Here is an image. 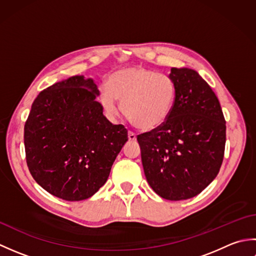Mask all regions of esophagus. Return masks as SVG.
Returning a JSON list of instances; mask_svg holds the SVG:
<instances>
[{"mask_svg":"<svg viewBox=\"0 0 256 256\" xmlns=\"http://www.w3.org/2000/svg\"><path fill=\"white\" fill-rule=\"evenodd\" d=\"M128 140H131V142H135V140H136V135H135L133 132H128Z\"/></svg>","mask_w":256,"mask_h":256,"instance_id":"1","label":"esophagus"}]
</instances>
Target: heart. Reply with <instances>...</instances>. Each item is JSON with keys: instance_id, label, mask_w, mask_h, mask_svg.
<instances>
[{"instance_id": "1", "label": "heart", "mask_w": 256, "mask_h": 256, "mask_svg": "<svg viewBox=\"0 0 256 256\" xmlns=\"http://www.w3.org/2000/svg\"><path fill=\"white\" fill-rule=\"evenodd\" d=\"M99 98L108 116L116 118L118 114V100L134 126L150 132L170 118L175 103L176 86L168 74L140 66L123 67L108 74Z\"/></svg>"}]
</instances>
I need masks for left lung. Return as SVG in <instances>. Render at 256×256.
<instances>
[{
    "mask_svg": "<svg viewBox=\"0 0 256 256\" xmlns=\"http://www.w3.org/2000/svg\"><path fill=\"white\" fill-rule=\"evenodd\" d=\"M176 98L167 121L138 142L146 180L167 200L200 194L218 175L226 146V120L218 98L194 69L172 68Z\"/></svg>",
    "mask_w": 256,
    "mask_h": 256,
    "instance_id": "obj_1",
    "label": "left lung"
}]
</instances>
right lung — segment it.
Masks as SVG:
<instances>
[{
    "instance_id": "add662e5",
    "label": "right lung",
    "mask_w": 256,
    "mask_h": 256,
    "mask_svg": "<svg viewBox=\"0 0 256 256\" xmlns=\"http://www.w3.org/2000/svg\"><path fill=\"white\" fill-rule=\"evenodd\" d=\"M94 79L74 76L42 90L24 128L32 178L55 197L90 198L108 180L128 131L103 116Z\"/></svg>"
}]
</instances>
